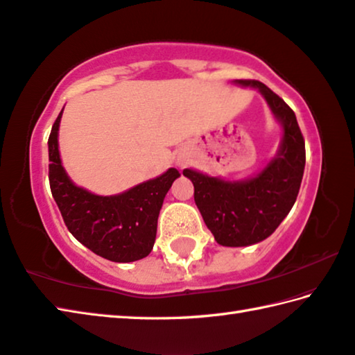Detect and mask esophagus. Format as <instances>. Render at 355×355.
Here are the masks:
<instances>
[{"mask_svg":"<svg viewBox=\"0 0 355 355\" xmlns=\"http://www.w3.org/2000/svg\"><path fill=\"white\" fill-rule=\"evenodd\" d=\"M180 166H183V161H180V163H178Z\"/></svg>","mask_w":355,"mask_h":355,"instance_id":"esophagus-1","label":"esophagus"}]
</instances>
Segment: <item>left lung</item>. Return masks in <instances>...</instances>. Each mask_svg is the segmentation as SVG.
Segmentation results:
<instances>
[{"label": "left lung", "mask_w": 355, "mask_h": 355, "mask_svg": "<svg viewBox=\"0 0 355 355\" xmlns=\"http://www.w3.org/2000/svg\"><path fill=\"white\" fill-rule=\"evenodd\" d=\"M257 89L282 127L276 155L245 180L211 177L196 169L183 175L194 184V200L206 227L223 247H248L275 233L295 205L306 166L304 139L296 116L278 94L259 80H234Z\"/></svg>", "instance_id": "1"}]
</instances>
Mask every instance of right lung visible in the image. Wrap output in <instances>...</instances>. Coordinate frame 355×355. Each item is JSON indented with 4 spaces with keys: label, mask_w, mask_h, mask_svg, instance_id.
Returning <instances> with one entry per match:
<instances>
[{
    "label": "right lung",
    "mask_w": 355,
    "mask_h": 355,
    "mask_svg": "<svg viewBox=\"0 0 355 355\" xmlns=\"http://www.w3.org/2000/svg\"><path fill=\"white\" fill-rule=\"evenodd\" d=\"M62 113L63 110L57 116L48 139L49 184L69 233L104 259L113 262L143 259L155 243L159 209L180 172L171 167L159 177L121 194H93L77 186L62 164L59 152Z\"/></svg>",
    "instance_id": "add662e5"
}]
</instances>
